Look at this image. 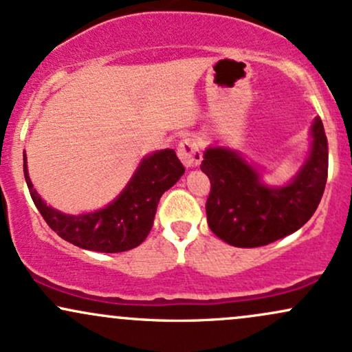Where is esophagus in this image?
Listing matches in <instances>:
<instances>
[{
	"label": "esophagus",
	"mask_w": 352,
	"mask_h": 352,
	"mask_svg": "<svg viewBox=\"0 0 352 352\" xmlns=\"http://www.w3.org/2000/svg\"><path fill=\"white\" fill-rule=\"evenodd\" d=\"M177 153H179V159L182 160V164H184L187 168L197 167L201 160V152H200L199 142H197L195 139H192V137L182 140Z\"/></svg>",
	"instance_id": "esophagus-1"
}]
</instances>
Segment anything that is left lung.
I'll use <instances>...</instances> for the list:
<instances>
[{"mask_svg": "<svg viewBox=\"0 0 352 352\" xmlns=\"http://www.w3.org/2000/svg\"><path fill=\"white\" fill-rule=\"evenodd\" d=\"M311 148L300 172L283 187H270L236 151L208 147L201 172L210 179L208 227L238 248H256L300 230L316 212L328 180V139L319 117L311 125Z\"/></svg>", "mask_w": 352, "mask_h": 352, "instance_id": "8db88e82", "label": "left lung"}]
</instances>
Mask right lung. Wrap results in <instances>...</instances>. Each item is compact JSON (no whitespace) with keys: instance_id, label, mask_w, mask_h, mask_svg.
Returning <instances> with one entry per match:
<instances>
[{"instance_id":"obj_1","label":"right lung","mask_w":352,"mask_h":352,"mask_svg":"<svg viewBox=\"0 0 352 352\" xmlns=\"http://www.w3.org/2000/svg\"><path fill=\"white\" fill-rule=\"evenodd\" d=\"M24 179L31 199L46 223L63 240L100 253H119L135 248L151 233L157 205L165 190L177 184L185 168L172 148L157 151L144 157L137 170L119 197L107 207L80 215H66L46 205L28 173L26 153Z\"/></svg>"}]
</instances>
